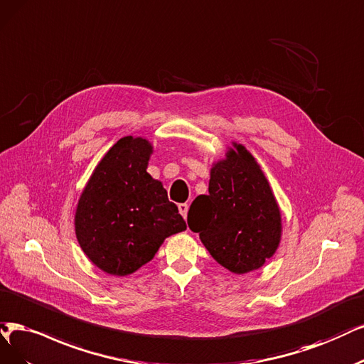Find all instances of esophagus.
<instances>
[{
  "mask_svg": "<svg viewBox=\"0 0 364 364\" xmlns=\"http://www.w3.org/2000/svg\"><path fill=\"white\" fill-rule=\"evenodd\" d=\"M178 211L181 213V216L186 219V218H187V211H189V205H187L186 203H184V204H180V205H178Z\"/></svg>",
  "mask_w": 364,
  "mask_h": 364,
  "instance_id": "34e87169",
  "label": "esophagus"
}]
</instances>
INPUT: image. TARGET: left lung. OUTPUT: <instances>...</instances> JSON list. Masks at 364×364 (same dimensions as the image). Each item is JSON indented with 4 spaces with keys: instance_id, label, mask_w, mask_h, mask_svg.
Segmentation results:
<instances>
[{
    "instance_id": "left-lung-1",
    "label": "left lung",
    "mask_w": 364,
    "mask_h": 364,
    "mask_svg": "<svg viewBox=\"0 0 364 364\" xmlns=\"http://www.w3.org/2000/svg\"><path fill=\"white\" fill-rule=\"evenodd\" d=\"M210 171L208 195L191 205L187 223L226 270L245 274L276 253L282 214L270 183L245 145L232 142Z\"/></svg>"
}]
</instances>
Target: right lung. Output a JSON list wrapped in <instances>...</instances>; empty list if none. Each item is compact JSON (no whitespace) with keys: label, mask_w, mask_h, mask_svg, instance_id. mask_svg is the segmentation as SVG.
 Masks as SVG:
<instances>
[{"label":"right lung","mask_w":364,"mask_h":364,"mask_svg":"<svg viewBox=\"0 0 364 364\" xmlns=\"http://www.w3.org/2000/svg\"><path fill=\"white\" fill-rule=\"evenodd\" d=\"M151 142L124 136L92 171L79 196L75 232L102 272L127 276L150 262L165 238L186 231L164 184L146 172Z\"/></svg>","instance_id":"add662e5"}]
</instances>
